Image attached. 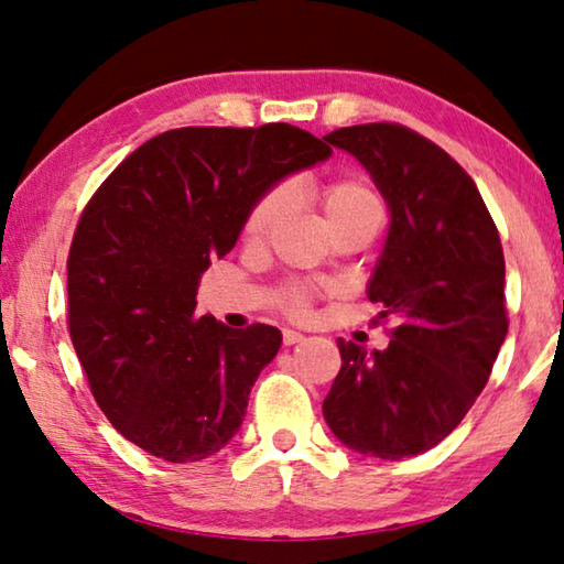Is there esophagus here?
<instances>
[{
	"mask_svg": "<svg viewBox=\"0 0 564 564\" xmlns=\"http://www.w3.org/2000/svg\"><path fill=\"white\" fill-rule=\"evenodd\" d=\"M303 334H299V330H291V328H283V346H293V344H301L303 341Z\"/></svg>",
	"mask_w": 564,
	"mask_h": 564,
	"instance_id": "1",
	"label": "esophagus"
}]
</instances>
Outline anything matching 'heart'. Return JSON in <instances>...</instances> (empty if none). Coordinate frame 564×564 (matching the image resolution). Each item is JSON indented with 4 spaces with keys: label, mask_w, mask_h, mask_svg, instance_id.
Masks as SVG:
<instances>
[{
    "label": "heart",
    "mask_w": 564,
    "mask_h": 564,
    "mask_svg": "<svg viewBox=\"0 0 564 564\" xmlns=\"http://www.w3.org/2000/svg\"><path fill=\"white\" fill-rule=\"evenodd\" d=\"M291 203L289 185H273L253 203L243 223V240L248 246H263L273 230L279 228ZM321 208L326 213L328 226L341 234L346 228L356 226H377L381 223V200L369 185L356 181V177H338L321 187ZM316 291L308 283L291 281L283 285L279 303L285 314L306 318L314 311Z\"/></svg>",
    "instance_id": "obj_1"
}]
</instances>
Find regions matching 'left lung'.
Segmentation results:
<instances>
[{"mask_svg": "<svg viewBox=\"0 0 564 564\" xmlns=\"http://www.w3.org/2000/svg\"><path fill=\"white\" fill-rule=\"evenodd\" d=\"M326 142L369 170L391 210L369 301L394 328L371 354L338 338L341 371L324 419L366 457H414L459 426L505 344L502 240L475 181L419 132L369 122Z\"/></svg>", "mask_w": 564, "mask_h": 564, "instance_id": "obj_1", "label": "left lung"}]
</instances>
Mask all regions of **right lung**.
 Instances as JSON below:
<instances>
[{
	"label": "right lung",
	"mask_w": 564,
	"mask_h": 564,
	"mask_svg": "<svg viewBox=\"0 0 564 564\" xmlns=\"http://www.w3.org/2000/svg\"><path fill=\"white\" fill-rule=\"evenodd\" d=\"M328 155L285 122L177 128L97 187L69 246L67 326L97 406L124 440L175 464L234 440L281 330L195 316L200 275L236 246L268 187Z\"/></svg>",
	"instance_id": "obj_1"
}]
</instances>
